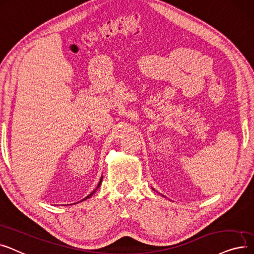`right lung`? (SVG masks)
Segmentation results:
<instances>
[{"instance_id": "obj_1", "label": "right lung", "mask_w": 254, "mask_h": 254, "mask_svg": "<svg viewBox=\"0 0 254 254\" xmlns=\"http://www.w3.org/2000/svg\"><path fill=\"white\" fill-rule=\"evenodd\" d=\"M102 178H103V177H101V179H100V181H99V183H98V185H97V187H96V188H95V190H93V191H92V192H91V193H90V194H89V195H88V196H86V197H84V198H82V199H81V200H79V201H77V202H80V201H83V200H86V199H88V198H90V197H91V196H92V195H93V194H94V193H95V191H96V190H97V189H98V188H99V187H100V185H101V182H102Z\"/></svg>"}]
</instances>
